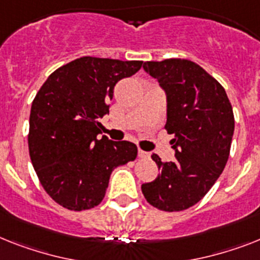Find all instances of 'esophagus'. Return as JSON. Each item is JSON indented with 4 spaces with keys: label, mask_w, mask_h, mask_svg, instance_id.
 Returning <instances> with one entry per match:
<instances>
[{
    "label": "esophagus",
    "mask_w": 260,
    "mask_h": 260,
    "mask_svg": "<svg viewBox=\"0 0 260 260\" xmlns=\"http://www.w3.org/2000/svg\"><path fill=\"white\" fill-rule=\"evenodd\" d=\"M138 156H139V158H142V159H145V158H149L150 154L147 153V151H143V150L139 149L138 150Z\"/></svg>",
    "instance_id": "esophagus-1"
}]
</instances>
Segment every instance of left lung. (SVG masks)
I'll use <instances>...</instances> for the list:
<instances>
[{
	"label": "left lung",
	"mask_w": 260,
	"mask_h": 260,
	"mask_svg": "<svg viewBox=\"0 0 260 260\" xmlns=\"http://www.w3.org/2000/svg\"><path fill=\"white\" fill-rule=\"evenodd\" d=\"M143 69L167 94L165 128L175 160L151 158L159 169L153 182L142 184L146 201L162 211H183L197 205L222 174L230 155L234 113L218 81L188 59L147 61Z\"/></svg>",
	"instance_id": "obj_1"
}]
</instances>
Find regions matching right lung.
Segmentation results:
<instances>
[{"label":"right lung","mask_w":260,"mask_h":260,"mask_svg":"<svg viewBox=\"0 0 260 260\" xmlns=\"http://www.w3.org/2000/svg\"><path fill=\"white\" fill-rule=\"evenodd\" d=\"M142 61L81 57L53 72L33 100L29 154L42 187L72 211L102 202L115 167L134 160L137 146L100 138V118L109 113L114 86Z\"/></svg>","instance_id":"1"}]
</instances>
